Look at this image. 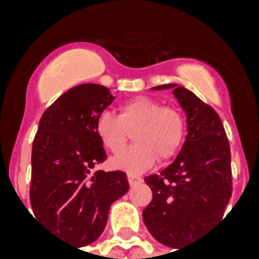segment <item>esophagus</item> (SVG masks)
Here are the masks:
<instances>
[{"label": "esophagus", "mask_w": 259, "mask_h": 259, "mask_svg": "<svg viewBox=\"0 0 259 259\" xmlns=\"http://www.w3.org/2000/svg\"><path fill=\"white\" fill-rule=\"evenodd\" d=\"M127 179H129V183H130V186H135V185H137V183H140L141 180V178L140 176H137V175H133V174H129L127 175Z\"/></svg>", "instance_id": "34e87169"}]
</instances>
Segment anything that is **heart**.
I'll return each mask as SVG.
<instances>
[{
  "label": "heart",
  "instance_id": "heart-1",
  "mask_svg": "<svg viewBox=\"0 0 259 259\" xmlns=\"http://www.w3.org/2000/svg\"><path fill=\"white\" fill-rule=\"evenodd\" d=\"M186 119L180 109L163 107L161 101L147 96L133 97L119 105V116L102 112L96 122V132L105 148L116 152L135 132V144L112 158L115 168L143 172L155 161L174 158L185 137Z\"/></svg>",
  "mask_w": 259,
  "mask_h": 259
}]
</instances>
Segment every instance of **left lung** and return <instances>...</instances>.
Returning a JSON list of instances; mask_svg holds the SVG:
<instances>
[{"label":"left lung","instance_id":"8db88e82","mask_svg":"<svg viewBox=\"0 0 259 259\" xmlns=\"http://www.w3.org/2000/svg\"><path fill=\"white\" fill-rule=\"evenodd\" d=\"M163 89L174 90L187 115V136L174 162L144 179L152 200L143 221L154 239L180 250L223 217L232 195L230 146L211 105L182 85L154 87Z\"/></svg>","mask_w":259,"mask_h":259}]
</instances>
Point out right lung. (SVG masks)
<instances>
[{
	"mask_svg": "<svg viewBox=\"0 0 259 259\" xmlns=\"http://www.w3.org/2000/svg\"><path fill=\"white\" fill-rule=\"evenodd\" d=\"M112 101L104 85H74L44 111L33 140V212L53 233L79 247L100 237L111 204L129 190L122 170H91L107 159L96 122Z\"/></svg>",
	"mask_w": 259,
	"mask_h": 259,
	"instance_id": "obj_1",
	"label": "right lung"
}]
</instances>
